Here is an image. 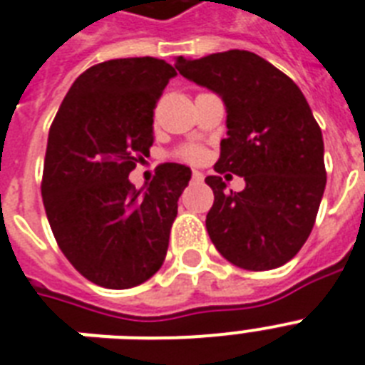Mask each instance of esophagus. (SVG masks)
Masks as SVG:
<instances>
[{
    "label": "esophagus",
    "mask_w": 365,
    "mask_h": 365,
    "mask_svg": "<svg viewBox=\"0 0 365 365\" xmlns=\"http://www.w3.org/2000/svg\"><path fill=\"white\" fill-rule=\"evenodd\" d=\"M192 180H194V182H203V173H201V171H194V173H192Z\"/></svg>",
    "instance_id": "esophagus-1"
}]
</instances>
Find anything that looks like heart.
<instances>
[{"label":"heart","instance_id":"1","mask_svg":"<svg viewBox=\"0 0 365 365\" xmlns=\"http://www.w3.org/2000/svg\"><path fill=\"white\" fill-rule=\"evenodd\" d=\"M179 156L182 160H186V162L197 164V162H201V160H203L205 153H203V148H200V147H186L180 150Z\"/></svg>","mask_w":365,"mask_h":365}]
</instances>
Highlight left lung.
<instances>
[{"mask_svg": "<svg viewBox=\"0 0 365 365\" xmlns=\"http://www.w3.org/2000/svg\"><path fill=\"white\" fill-rule=\"evenodd\" d=\"M175 67L222 98L228 137L215 171L245 179L241 192H226L220 175L205 179L215 192L205 220L212 245L243 269L287 264L307 241L326 188L324 141L305 96L249 51L179 56Z\"/></svg>", "mask_w": 365, "mask_h": 365, "instance_id": "1", "label": "left lung"}]
</instances>
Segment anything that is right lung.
Masks as SVG:
<instances>
[{
	"instance_id": "add662e5",
	"label": "right lung",
	"mask_w": 365,
	"mask_h": 365,
	"mask_svg": "<svg viewBox=\"0 0 365 365\" xmlns=\"http://www.w3.org/2000/svg\"><path fill=\"white\" fill-rule=\"evenodd\" d=\"M175 75L150 56L92 66L71 84L48 132L46 218L67 260L100 287H137L165 260L190 168L158 165L139 190L128 175L153 147L154 107Z\"/></svg>"
}]
</instances>
